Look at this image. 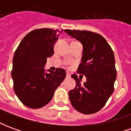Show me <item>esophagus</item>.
Masks as SVG:
<instances>
[{
  "label": "esophagus",
  "mask_w": 131,
  "mask_h": 131,
  "mask_svg": "<svg viewBox=\"0 0 131 131\" xmlns=\"http://www.w3.org/2000/svg\"><path fill=\"white\" fill-rule=\"evenodd\" d=\"M66 77H67V78H69V77H70V74H69V73H67V74H66Z\"/></svg>",
  "instance_id": "1"
}]
</instances>
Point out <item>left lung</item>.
Here are the masks:
<instances>
[{
  "label": "left lung",
  "mask_w": 131,
  "mask_h": 131,
  "mask_svg": "<svg viewBox=\"0 0 131 131\" xmlns=\"http://www.w3.org/2000/svg\"><path fill=\"white\" fill-rule=\"evenodd\" d=\"M64 31L82 43L81 63L77 72L86 77V82L81 84L77 74L71 75L77 85L69 92L71 104L79 112L94 114L104 107L114 92L116 78L114 52L99 34L80 30Z\"/></svg>",
  "instance_id": "left-lung-1"
}]
</instances>
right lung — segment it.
<instances>
[{"label":"right lung","instance_id":"obj_1","mask_svg":"<svg viewBox=\"0 0 131 131\" xmlns=\"http://www.w3.org/2000/svg\"><path fill=\"white\" fill-rule=\"evenodd\" d=\"M63 29H38L27 34L15 50L12 77L14 91L25 106L38 109L44 107L54 95L55 90L66 77L64 69L54 71L44 66L54 53V45Z\"/></svg>","mask_w":131,"mask_h":131}]
</instances>
